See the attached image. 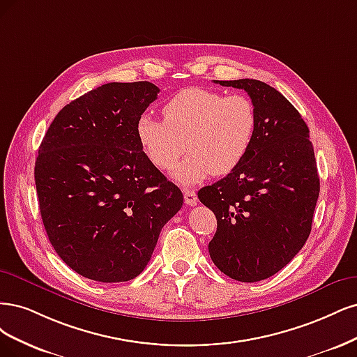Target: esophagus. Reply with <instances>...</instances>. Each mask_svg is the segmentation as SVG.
I'll list each match as a JSON object with an SVG mask.
<instances>
[{
	"mask_svg": "<svg viewBox=\"0 0 357 357\" xmlns=\"http://www.w3.org/2000/svg\"><path fill=\"white\" fill-rule=\"evenodd\" d=\"M183 199H185L187 204H195L197 203V194H195L194 190L190 188H183Z\"/></svg>",
	"mask_w": 357,
	"mask_h": 357,
	"instance_id": "obj_1",
	"label": "esophagus"
}]
</instances>
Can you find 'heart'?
Listing matches in <instances>:
<instances>
[{
    "instance_id": "1",
    "label": "heart",
    "mask_w": 357,
    "mask_h": 357,
    "mask_svg": "<svg viewBox=\"0 0 357 357\" xmlns=\"http://www.w3.org/2000/svg\"><path fill=\"white\" fill-rule=\"evenodd\" d=\"M165 120L144 114L136 123L142 153L155 167L167 170L183 153L172 176L181 183H197L211 174L233 172L246 157L257 132V108L245 95L188 87L163 107Z\"/></svg>"
}]
</instances>
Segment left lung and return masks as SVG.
<instances>
[{
    "mask_svg": "<svg viewBox=\"0 0 357 357\" xmlns=\"http://www.w3.org/2000/svg\"><path fill=\"white\" fill-rule=\"evenodd\" d=\"M243 89L257 108V132L233 172L199 191L218 228L209 241L215 266L238 282L280 271L312 231L320 181L308 128L280 91L259 79L218 82Z\"/></svg>",
    "mask_w": 357,
    "mask_h": 357,
    "instance_id": "obj_1",
    "label": "left lung"
}]
</instances>
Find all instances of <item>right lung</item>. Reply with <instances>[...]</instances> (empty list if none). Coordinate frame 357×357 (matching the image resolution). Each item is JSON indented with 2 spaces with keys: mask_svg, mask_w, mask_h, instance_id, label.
Segmentation results:
<instances>
[{
  "mask_svg": "<svg viewBox=\"0 0 357 357\" xmlns=\"http://www.w3.org/2000/svg\"><path fill=\"white\" fill-rule=\"evenodd\" d=\"M160 89L108 83L65 105L43 137L36 185L45 233L83 278L128 282L151 259L181 190L142 153L136 123Z\"/></svg>",
  "mask_w": 357,
  "mask_h": 357,
  "instance_id": "obj_1",
  "label": "right lung"
}]
</instances>
